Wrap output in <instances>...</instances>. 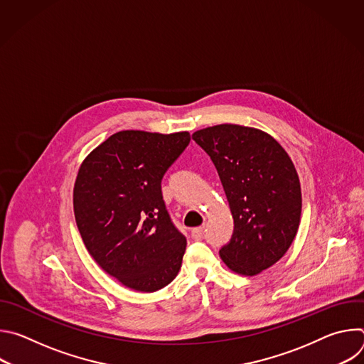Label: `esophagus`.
<instances>
[{
	"label": "esophagus",
	"instance_id": "esophagus-1",
	"mask_svg": "<svg viewBox=\"0 0 364 364\" xmlns=\"http://www.w3.org/2000/svg\"><path fill=\"white\" fill-rule=\"evenodd\" d=\"M203 232H204V228L200 226V228H194L191 230V237L193 239H201L203 237Z\"/></svg>",
	"mask_w": 364,
	"mask_h": 364
}]
</instances>
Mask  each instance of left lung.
Listing matches in <instances>:
<instances>
[{
    "mask_svg": "<svg viewBox=\"0 0 364 364\" xmlns=\"http://www.w3.org/2000/svg\"><path fill=\"white\" fill-rule=\"evenodd\" d=\"M193 139L210 155L235 222L222 261L239 275L261 274L298 232L302 197L294 163L274 136L250 127L220 124L196 131Z\"/></svg>",
    "mask_w": 364,
    "mask_h": 364,
    "instance_id": "1",
    "label": "left lung"
}]
</instances>
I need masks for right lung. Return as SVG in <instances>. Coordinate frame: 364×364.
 I'll return each instance as SVG.
<instances>
[{"instance_id": "1", "label": "right lung", "mask_w": 364, "mask_h": 364, "mask_svg": "<svg viewBox=\"0 0 364 364\" xmlns=\"http://www.w3.org/2000/svg\"><path fill=\"white\" fill-rule=\"evenodd\" d=\"M188 142L187 131H119L79 168L73 210L83 243L103 271L131 289L159 291L181 268L187 240L166 209L161 180Z\"/></svg>"}]
</instances>
